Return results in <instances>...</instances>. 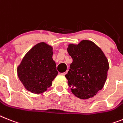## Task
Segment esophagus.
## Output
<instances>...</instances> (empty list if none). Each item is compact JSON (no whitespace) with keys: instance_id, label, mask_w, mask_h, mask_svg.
<instances>
[{"instance_id":"obj_1","label":"esophagus","mask_w":123,"mask_h":123,"mask_svg":"<svg viewBox=\"0 0 123 123\" xmlns=\"http://www.w3.org/2000/svg\"><path fill=\"white\" fill-rule=\"evenodd\" d=\"M68 72V70H67L65 72H63V73H62V74L63 75H66V74H67V73Z\"/></svg>"}]
</instances>
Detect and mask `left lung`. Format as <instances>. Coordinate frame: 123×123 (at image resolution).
<instances>
[{
	"label": "left lung",
	"instance_id": "8db88e82",
	"mask_svg": "<svg viewBox=\"0 0 123 123\" xmlns=\"http://www.w3.org/2000/svg\"><path fill=\"white\" fill-rule=\"evenodd\" d=\"M67 51L73 59L65 75L72 92L82 99L96 96L104 87L109 70L104 53L88 40H83L77 45L69 44Z\"/></svg>",
	"mask_w": 123,
	"mask_h": 123
}]
</instances>
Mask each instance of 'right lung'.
Masks as SVG:
<instances>
[{
    "label": "right lung",
    "instance_id": "1",
    "mask_svg": "<svg viewBox=\"0 0 123 123\" xmlns=\"http://www.w3.org/2000/svg\"><path fill=\"white\" fill-rule=\"evenodd\" d=\"M52 50L51 46L40 43L23 58L18 68V74L27 91L41 94L51 86L52 81L58 75Z\"/></svg>",
    "mask_w": 123,
    "mask_h": 123
}]
</instances>
